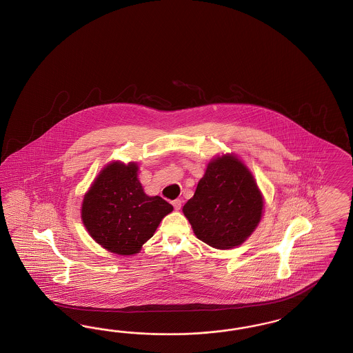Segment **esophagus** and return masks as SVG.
<instances>
[{
  "mask_svg": "<svg viewBox=\"0 0 353 353\" xmlns=\"http://www.w3.org/2000/svg\"><path fill=\"white\" fill-rule=\"evenodd\" d=\"M172 205H173L176 211H179V210L181 208V201H180V199H174V201L172 202Z\"/></svg>",
  "mask_w": 353,
  "mask_h": 353,
  "instance_id": "34e87169",
  "label": "esophagus"
}]
</instances>
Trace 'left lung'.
<instances>
[{"label": "left lung", "instance_id": "obj_1", "mask_svg": "<svg viewBox=\"0 0 353 353\" xmlns=\"http://www.w3.org/2000/svg\"><path fill=\"white\" fill-rule=\"evenodd\" d=\"M262 210L263 198L253 174L228 154L208 163L183 208L195 236L216 249L241 245L256 230Z\"/></svg>", "mask_w": 353, "mask_h": 353}]
</instances>
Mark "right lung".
I'll use <instances>...</instances> for the list:
<instances>
[{"instance_id":"add662e5","label":"right lung","mask_w":353,"mask_h":353,"mask_svg":"<svg viewBox=\"0 0 353 353\" xmlns=\"http://www.w3.org/2000/svg\"><path fill=\"white\" fill-rule=\"evenodd\" d=\"M137 173V163H110L99 173L82 203V221L90 236L120 256L139 253L173 210L161 196H148Z\"/></svg>"}]
</instances>
